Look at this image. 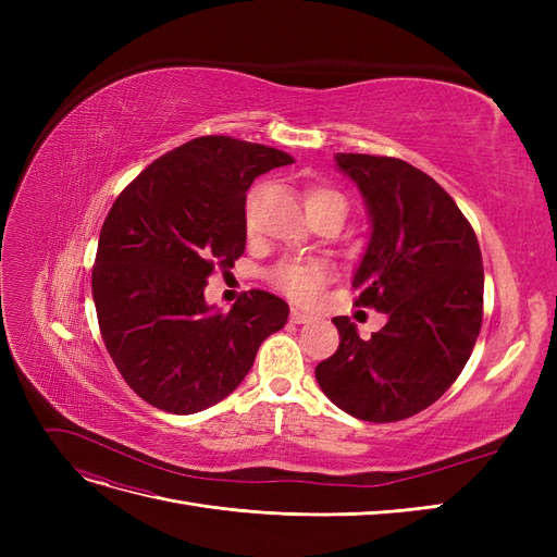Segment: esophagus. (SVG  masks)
I'll list each match as a JSON object with an SVG mask.
<instances>
[{
    "label": "esophagus",
    "mask_w": 557,
    "mask_h": 557,
    "mask_svg": "<svg viewBox=\"0 0 557 557\" xmlns=\"http://www.w3.org/2000/svg\"><path fill=\"white\" fill-rule=\"evenodd\" d=\"M311 320H313V313H309L305 309H293L290 311V323H295V325H305V323H311Z\"/></svg>",
    "instance_id": "esophagus-1"
}]
</instances>
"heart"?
<instances>
[{
  "instance_id": "heart-1",
  "label": "heart",
  "mask_w": 557,
  "mask_h": 557,
  "mask_svg": "<svg viewBox=\"0 0 557 557\" xmlns=\"http://www.w3.org/2000/svg\"><path fill=\"white\" fill-rule=\"evenodd\" d=\"M327 197H342L325 188H313L307 193V207L315 205L320 199ZM332 278V264L323 258H297V260H285L281 262L274 272L272 281L278 290H283L288 297L307 301L318 295L323 288V283Z\"/></svg>"
}]
</instances>
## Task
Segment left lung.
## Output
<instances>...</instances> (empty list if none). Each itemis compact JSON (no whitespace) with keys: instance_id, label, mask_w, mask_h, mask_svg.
I'll list each match as a JSON object with an SVG mask.
<instances>
[{"instance_id":"obj_1","label":"left lung","mask_w":557,"mask_h":557,"mask_svg":"<svg viewBox=\"0 0 557 557\" xmlns=\"http://www.w3.org/2000/svg\"><path fill=\"white\" fill-rule=\"evenodd\" d=\"M364 199L369 242L352 274L358 307L387 323L362 339L332 318L339 348L315 381L342 411L395 423L428 409L465 369L483 320V260L476 234L453 197L397 158L336 153Z\"/></svg>"}]
</instances>
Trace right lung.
I'll use <instances>...</instances> for the list:
<instances>
[{
    "label": "right lung",
    "mask_w": 557,
    "mask_h": 557,
    "mask_svg": "<svg viewBox=\"0 0 557 557\" xmlns=\"http://www.w3.org/2000/svg\"><path fill=\"white\" fill-rule=\"evenodd\" d=\"M293 156L232 137L174 148L117 195L99 232L92 299L117 372L150 407L188 416L250 372L288 305L250 290L221 311L205 299L215 269L246 248V190Z\"/></svg>",
    "instance_id": "add662e5"
}]
</instances>
